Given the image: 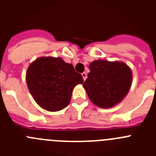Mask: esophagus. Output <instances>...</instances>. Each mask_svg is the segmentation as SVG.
<instances>
[{
	"instance_id": "esophagus-1",
	"label": "esophagus",
	"mask_w": 156,
	"mask_h": 156,
	"mask_svg": "<svg viewBox=\"0 0 156 156\" xmlns=\"http://www.w3.org/2000/svg\"><path fill=\"white\" fill-rule=\"evenodd\" d=\"M82 76H83V80H86V79L87 78V73H85V72H83L82 73Z\"/></svg>"
}]
</instances>
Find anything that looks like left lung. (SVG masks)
Instances as JSON below:
<instances>
[{
    "mask_svg": "<svg viewBox=\"0 0 156 156\" xmlns=\"http://www.w3.org/2000/svg\"><path fill=\"white\" fill-rule=\"evenodd\" d=\"M90 73L83 87L93 104L109 108L123 100L132 84L131 69L119 61L95 60L89 66Z\"/></svg>",
    "mask_w": 156,
    "mask_h": 156,
    "instance_id": "8db88e82",
    "label": "left lung"
}]
</instances>
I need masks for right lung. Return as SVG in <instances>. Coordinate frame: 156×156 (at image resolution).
<instances>
[{
  "mask_svg": "<svg viewBox=\"0 0 156 156\" xmlns=\"http://www.w3.org/2000/svg\"><path fill=\"white\" fill-rule=\"evenodd\" d=\"M26 81L36 102L44 109L58 112L68 106L73 88L83 83L82 75L62 58L40 57L30 63Z\"/></svg>",
  "mask_w": 156,
  "mask_h": 156,
  "instance_id": "add662e5",
  "label": "right lung"
}]
</instances>
